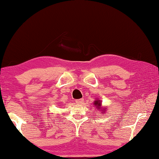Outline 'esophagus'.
Listing matches in <instances>:
<instances>
[{
  "label": "esophagus",
  "instance_id": "1",
  "mask_svg": "<svg viewBox=\"0 0 159 159\" xmlns=\"http://www.w3.org/2000/svg\"><path fill=\"white\" fill-rule=\"evenodd\" d=\"M83 99H77L75 100V102H76V104H82L83 103Z\"/></svg>",
  "mask_w": 159,
  "mask_h": 159
}]
</instances>
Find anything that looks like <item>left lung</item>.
Listing matches in <instances>:
<instances>
[{"label": "left lung", "instance_id": "obj_1", "mask_svg": "<svg viewBox=\"0 0 159 159\" xmlns=\"http://www.w3.org/2000/svg\"><path fill=\"white\" fill-rule=\"evenodd\" d=\"M94 106H96V107H97V108H98V110H99L100 109V107H101V105H102V103H101V102H100V100H96V101H95L94 102ZM105 107H104V108H102V109H104ZM100 110H101V109H100ZM103 110H105V109H103ZM104 111H102V113H104Z\"/></svg>", "mask_w": 159, "mask_h": 159}]
</instances>
